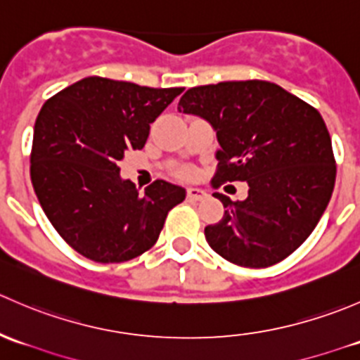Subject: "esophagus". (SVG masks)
Wrapping results in <instances>:
<instances>
[{
	"mask_svg": "<svg viewBox=\"0 0 360 360\" xmlns=\"http://www.w3.org/2000/svg\"><path fill=\"white\" fill-rule=\"evenodd\" d=\"M207 197H209V193L202 188H188V198L190 200H203Z\"/></svg>",
	"mask_w": 360,
	"mask_h": 360,
	"instance_id": "34e87169",
	"label": "esophagus"
}]
</instances>
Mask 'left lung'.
Wrapping results in <instances>:
<instances>
[{
	"label": "left lung",
	"mask_w": 360,
	"mask_h": 360,
	"mask_svg": "<svg viewBox=\"0 0 360 360\" xmlns=\"http://www.w3.org/2000/svg\"><path fill=\"white\" fill-rule=\"evenodd\" d=\"M177 111L205 120L219 143L214 186L248 181V198L224 205L205 228L209 245L230 263L266 268L300 248L331 200L336 165L321 112L261 79L190 89Z\"/></svg>",
	"instance_id": "1"
}]
</instances>
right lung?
I'll use <instances>...</instances> for the list:
<instances>
[{"instance_id": "right-lung-1", "label": "right lung", "mask_w": 360, "mask_h": 360, "mask_svg": "<svg viewBox=\"0 0 360 360\" xmlns=\"http://www.w3.org/2000/svg\"><path fill=\"white\" fill-rule=\"evenodd\" d=\"M183 89H150L89 76L43 104L34 123L31 181L43 212L76 252L123 263L155 245L186 190L158 179L139 193L120 176L129 150H141Z\"/></svg>"}]
</instances>
